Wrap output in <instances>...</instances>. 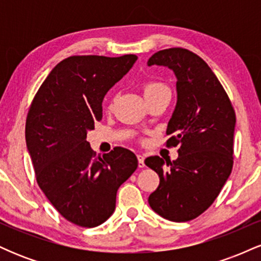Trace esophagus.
Returning <instances> with one entry per match:
<instances>
[{"label":"esophagus","mask_w":261,"mask_h":261,"mask_svg":"<svg viewBox=\"0 0 261 261\" xmlns=\"http://www.w3.org/2000/svg\"><path fill=\"white\" fill-rule=\"evenodd\" d=\"M137 160H139V167L143 168L145 167V157L142 154H137Z\"/></svg>","instance_id":"1"}]
</instances>
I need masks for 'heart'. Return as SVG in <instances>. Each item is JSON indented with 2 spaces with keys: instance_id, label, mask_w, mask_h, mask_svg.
<instances>
[{
  "instance_id": "b5f03b06",
  "label": "heart",
  "mask_w": 261,
  "mask_h": 261,
  "mask_svg": "<svg viewBox=\"0 0 261 261\" xmlns=\"http://www.w3.org/2000/svg\"><path fill=\"white\" fill-rule=\"evenodd\" d=\"M161 89H167V88L163 85H161V83H147V85L143 87V94L145 95L151 94V93L161 91Z\"/></svg>"
}]
</instances>
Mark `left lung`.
I'll use <instances>...</instances> for the list:
<instances>
[{
	"mask_svg": "<svg viewBox=\"0 0 261 261\" xmlns=\"http://www.w3.org/2000/svg\"><path fill=\"white\" fill-rule=\"evenodd\" d=\"M147 65L168 67L176 77L167 145L179 147L173 162L146 158V166L160 176L148 203L166 220L187 222L212 205L232 172L236 113L216 74L196 54L181 47L161 50Z\"/></svg>",
	"mask_w": 261,
	"mask_h": 261,
	"instance_id": "1",
	"label": "left lung"
}]
</instances>
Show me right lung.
Here are the masks:
<instances>
[{"mask_svg": "<svg viewBox=\"0 0 261 261\" xmlns=\"http://www.w3.org/2000/svg\"><path fill=\"white\" fill-rule=\"evenodd\" d=\"M136 55L71 56L40 86L25 122L27 148L45 196L66 220L97 227L113 215L116 191L136 170L134 152L115 147L95 157L87 133L103 118L104 97Z\"/></svg>", "mask_w": 261, "mask_h": 261, "instance_id": "1", "label": "right lung"}]
</instances>
